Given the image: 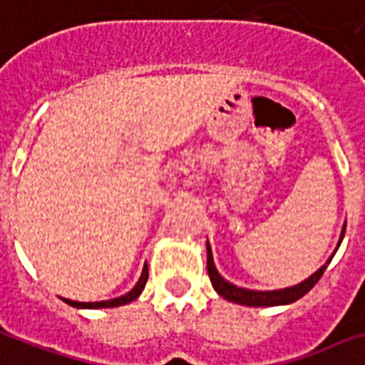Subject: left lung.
<instances>
[{"mask_svg":"<svg viewBox=\"0 0 365 365\" xmlns=\"http://www.w3.org/2000/svg\"><path fill=\"white\" fill-rule=\"evenodd\" d=\"M346 224L343 226V233H341V239L345 235ZM339 239V243H341ZM330 260L326 262L322 267H320L317 273L305 279L303 282L296 284V287L282 288V290H271V292H258V290H245V288H237L232 282L224 281L222 277L218 275L217 267H215V262H212L211 247L207 243V273H209V279L212 282V288L217 290L218 296H222L224 299H228L232 303H239V305H249V307H273V305H287V303L298 302L302 296L311 290V288L319 282V279L322 277V273L326 271Z\"/></svg>","mask_w":365,"mask_h":365,"instance_id":"obj_1","label":"left lung"}]
</instances>
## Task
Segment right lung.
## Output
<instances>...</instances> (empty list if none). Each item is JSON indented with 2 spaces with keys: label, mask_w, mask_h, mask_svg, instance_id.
<instances>
[{
  "label": "right lung",
  "mask_w": 365,
  "mask_h": 365,
  "mask_svg": "<svg viewBox=\"0 0 365 365\" xmlns=\"http://www.w3.org/2000/svg\"><path fill=\"white\" fill-rule=\"evenodd\" d=\"M147 279H148V267L145 265V269H143L141 273V279L137 281L135 287H133L128 294L120 296V298L109 299V302H96V303H78V302H71V299H63V302L69 303L71 307H83V309H101V307H118V305H126V303L133 302V299L143 292V288H145V284H147Z\"/></svg>",
  "instance_id": "1"
}]
</instances>
